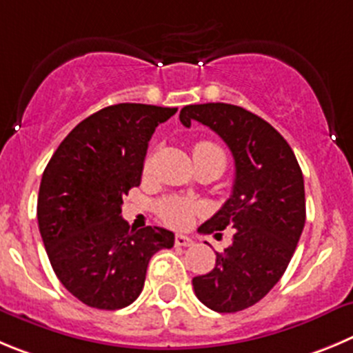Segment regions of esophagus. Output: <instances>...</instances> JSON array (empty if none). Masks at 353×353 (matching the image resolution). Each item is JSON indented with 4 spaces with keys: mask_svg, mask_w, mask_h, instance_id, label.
I'll return each mask as SVG.
<instances>
[{
    "mask_svg": "<svg viewBox=\"0 0 353 353\" xmlns=\"http://www.w3.org/2000/svg\"><path fill=\"white\" fill-rule=\"evenodd\" d=\"M174 243H176L177 247H192L193 245V240L190 239V236L181 235V233H177L176 239H174Z\"/></svg>",
    "mask_w": 353,
    "mask_h": 353,
    "instance_id": "34e87169",
    "label": "esophagus"
}]
</instances>
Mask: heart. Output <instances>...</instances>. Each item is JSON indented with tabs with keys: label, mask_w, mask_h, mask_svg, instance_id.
<instances>
[{
	"label": "heart",
	"mask_w": 353,
	"mask_h": 353,
	"mask_svg": "<svg viewBox=\"0 0 353 353\" xmlns=\"http://www.w3.org/2000/svg\"><path fill=\"white\" fill-rule=\"evenodd\" d=\"M193 157L195 158H214L219 160L225 165L226 163V154L221 146H217L216 143L210 141H200L193 148ZM151 165V157L146 158L144 161V169H150ZM158 216L161 217V221L167 223L172 228H186L193 223L196 214L200 212V205L192 199L179 195H170L161 199L157 205Z\"/></svg>",
	"instance_id": "heart-1"
}]
</instances>
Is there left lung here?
Masks as SVG:
<instances>
[{"mask_svg":"<svg viewBox=\"0 0 353 353\" xmlns=\"http://www.w3.org/2000/svg\"><path fill=\"white\" fill-rule=\"evenodd\" d=\"M184 127L207 125L235 160L232 196L200 233L221 239L226 226L233 242L216 252V266L193 279L200 301L219 314L245 310L281 281L305 226V183L288 141L263 118L225 102L190 104L179 113Z\"/></svg>","mask_w":353,"mask_h":353,"instance_id":"left-lung-1","label":"left lung"}]
</instances>
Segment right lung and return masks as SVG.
Here are the masks:
<instances>
[{"label": "right lung", "mask_w": 353, "mask_h": 353, "mask_svg": "<svg viewBox=\"0 0 353 353\" xmlns=\"http://www.w3.org/2000/svg\"><path fill=\"white\" fill-rule=\"evenodd\" d=\"M176 111L104 108L69 132L43 172L39 233L57 279L87 306L118 310L136 301L151 256L174 245V233L160 226L130 230L121 203L141 184L154 128Z\"/></svg>", "instance_id": "add662e5"}]
</instances>
